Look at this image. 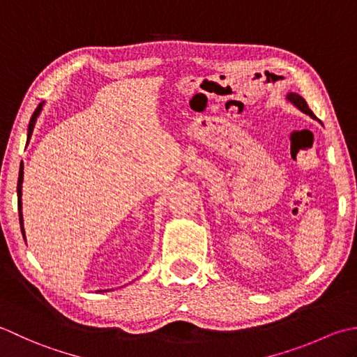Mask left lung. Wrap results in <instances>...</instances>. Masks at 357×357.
Returning <instances> with one entry per match:
<instances>
[{"label": "left lung", "instance_id": "obj_1", "mask_svg": "<svg viewBox=\"0 0 357 357\" xmlns=\"http://www.w3.org/2000/svg\"><path fill=\"white\" fill-rule=\"evenodd\" d=\"M287 98H288V101H291V103H293L297 109H299V111H302L303 114L310 115L311 119H316V115L312 114V111H311V109L308 107L307 101H305V100L299 96V93H296V92H289L288 96H287Z\"/></svg>", "mask_w": 357, "mask_h": 357}]
</instances>
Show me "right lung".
I'll list each match as a JSON object with an SVG mask.
<instances>
[{"label": "right lung", "instance_id": "right-lung-1", "mask_svg": "<svg viewBox=\"0 0 357 357\" xmlns=\"http://www.w3.org/2000/svg\"><path fill=\"white\" fill-rule=\"evenodd\" d=\"M43 109V103L38 105V107L35 109V112L32 114V119L31 121H29V129H27V140L31 138L32 132H33V126H35V121H36V117H38L40 112ZM24 166L23 163H21L20 166V174H18V185H17V194H18V215H20V225H21V232H23V237L26 238L24 236V228H23V213H21V185H23V174H24ZM103 291H109V289H103ZM103 291H98V293H103Z\"/></svg>", "mask_w": 357, "mask_h": 357}]
</instances>
